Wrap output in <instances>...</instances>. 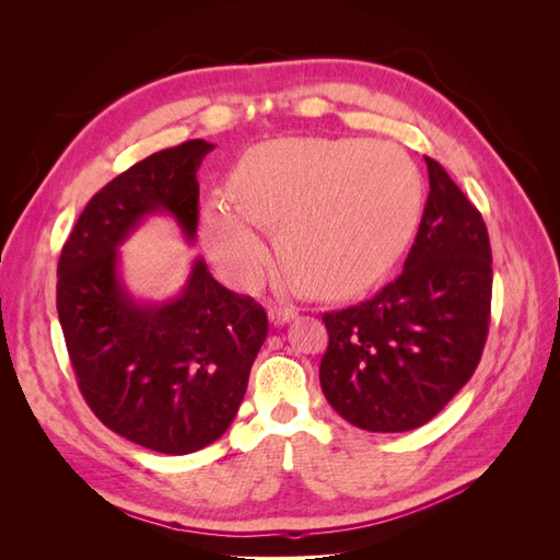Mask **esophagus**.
<instances>
[{"label": "esophagus", "instance_id": "1", "mask_svg": "<svg viewBox=\"0 0 560 560\" xmlns=\"http://www.w3.org/2000/svg\"><path fill=\"white\" fill-rule=\"evenodd\" d=\"M294 317H296V311H294V308H273V311L268 313L270 325H276V327L287 325V322H292Z\"/></svg>", "mask_w": 560, "mask_h": 560}]
</instances>
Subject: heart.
I'll list each match as a JSON object with an SVG mask.
<instances>
[{
	"label": "heart",
	"mask_w": 560,
	"mask_h": 560,
	"mask_svg": "<svg viewBox=\"0 0 560 560\" xmlns=\"http://www.w3.org/2000/svg\"><path fill=\"white\" fill-rule=\"evenodd\" d=\"M231 198L200 212L212 264L254 290L273 264L261 226H276L292 280L317 292L374 282L411 241L420 212L416 165L389 142L282 138L252 147L231 175Z\"/></svg>",
	"instance_id": "1"
}]
</instances>
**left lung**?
Instances as JSON below:
<instances>
[{
    "mask_svg": "<svg viewBox=\"0 0 560 560\" xmlns=\"http://www.w3.org/2000/svg\"><path fill=\"white\" fill-rule=\"evenodd\" d=\"M425 163L430 194L401 276L322 317V393L369 432L430 422L471 378L488 336L493 268L483 217L442 165Z\"/></svg>",
    "mask_w": 560,
    "mask_h": 560,
    "instance_id": "left-lung-1",
    "label": "left lung"
}]
</instances>
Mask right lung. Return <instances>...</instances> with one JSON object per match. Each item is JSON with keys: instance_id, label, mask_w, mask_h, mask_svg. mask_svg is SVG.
Masks as SVG:
<instances>
[{"instance_id": "obj_1", "label": "right lung", "mask_w": 560, "mask_h": 560, "mask_svg": "<svg viewBox=\"0 0 560 560\" xmlns=\"http://www.w3.org/2000/svg\"><path fill=\"white\" fill-rule=\"evenodd\" d=\"M214 144L156 151L97 191L58 261V317L83 399L132 444L186 455L217 442L245 397L268 319L259 303L219 284L191 261L179 294L135 299L121 247L151 214L175 219L196 243V173Z\"/></svg>"}]
</instances>
